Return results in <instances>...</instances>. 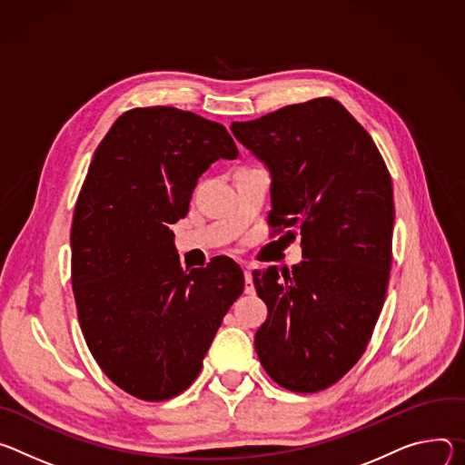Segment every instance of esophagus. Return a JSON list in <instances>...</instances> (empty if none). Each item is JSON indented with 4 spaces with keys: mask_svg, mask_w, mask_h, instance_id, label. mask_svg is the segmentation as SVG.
<instances>
[{
    "mask_svg": "<svg viewBox=\"0 0 465 465\" xmlns=\"http://www.w3.org/2000/svg\"><path fill=\"white\" fill-rule=\"evenodd\" d=\"M242 268H243V277H245V292H247V293H252V275H251V272H249L247 266L242 264Z\"/></svg>",
    "mask_w": 465,
    "mask_h": 465,
    "instance_id": "obj_1",
    "label": "esophagus"
}]
</instances>
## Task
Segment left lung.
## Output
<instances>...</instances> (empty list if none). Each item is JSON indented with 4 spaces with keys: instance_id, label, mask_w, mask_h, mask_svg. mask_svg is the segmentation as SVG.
I'll list each match as a JSON object with an SVG mask.
<instances>
[{
    "instance_id": "left-lung-1",
    "label": "left lung",
    "mask_w": 465,
    "mask_h": 465,
    "mask_svg": "<svg viewBox=\"0 0 465 465\" xmlns=\"http://www.w3.org/2000/svg\"><path fill=\"white\" fill-rule=\"evenodd\" d=\"M232 134L272 173V227L301 234L302 259L282 272H252L268 318L254 334L266 373L314 393L364 354L386 299L393 190L373 138L340 101L318 97Z\"/></svg>"
}]
</instances>
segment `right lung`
<instances>
[{
  "mask_svg": "<svg viewBox=\"0 0 465 465\" xmlns=\"http://www.w3.org/2000/svg\"><path fill=\"white\" fill-rule=\"evenodd\" d=\"M238 149L222 124L175 107L124 113L97 145L72 223V288L86 345L116 386L166 401L199 375L240 266L183 270L170 225L201 173Z\"/></svg>",
  "mask_w": 465,
  "mask_h": 465,
  "instance_id": "right-lung-1",
  "label": "right lung"
}]
</instances>
